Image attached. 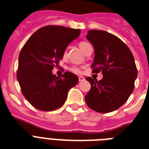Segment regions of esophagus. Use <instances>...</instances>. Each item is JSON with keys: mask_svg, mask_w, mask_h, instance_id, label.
<instances>
[{"mask_svg": "<svg viewBox=\"0 0 149 149\" xmlns=\"http://www.w3.org/2000/svg\"><path fill=\"white\" fill-rule=\"evenodd\" d=\"M78 80H79V81H84L85 80V78L84 77L80 76V77H78Z\"/></svg>", "mask_w": 149, "mask_h": 149, "instance_id": "esophagus-1", "label": "esophagus"}]
</instances>
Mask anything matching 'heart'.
Here are the masks:
<instances>
[{
	"mask_svg": "<svg viewBox=\"0 0 149 149\" xmlns=\"http://www.w3.org/2000/svg\"><path fill=\"white\" fill-rule=\"evenodd\" d=\"M88 46H90V44H88V42H81L80 43H79V47H80L82 51H84L85 48L88 47ZM63 55H64V56H66L67 50H64ZM71 70L73 71V72H74V73H77V74H80L81 73L80 69H78V68H72Z\"/></svg>",
	"mask_w": 149,
	"mask_h": 149,
	"instance_id": "b5f03b06",
	"label": "heart"
}]
</instances>
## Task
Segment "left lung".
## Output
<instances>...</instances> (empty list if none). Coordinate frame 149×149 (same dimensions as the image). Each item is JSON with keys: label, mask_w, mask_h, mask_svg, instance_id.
I'll return each mask as SVG.
<instances>
[{"label": "left lung", "mask_w": 149, "mask_h": 149, "mask_svg": "<svg viewBox=\"0 0 149 149\" xmlns=\"http://www.w3.org/2000/svg\"><path fill=\"white\" fill-rule=\"evenodd\" d=\"M87 40L95 49L93 72L102 71V80H86L91 88L85 96L88 107L98 113L114 111L133 93L138 71L128 47L113 34L102 30L88 31Z\"/></svg>", "instance_id": "left-lung-1"}]
</instances>
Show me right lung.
<instances>
[{
    "label": "right lung",
    "instance_id": "obj_1",
    "mask_svg": "<svg viewBox=\"0 0 149 149\" xmlns=\"http://www.w3.org/2000/svg\"><path fill=\"white\" fill-rule=\"evenodd\" d=\"M80 29L48 25L38 29L25 42L18 56L17 79L25 99L36 109L52 111L64 105L68 93L78 82L67 71L61 78L52 73L67 47Z\"/></svg>",
    "mask_w": 149,
    "mask_h": 149
}]
</instances>
